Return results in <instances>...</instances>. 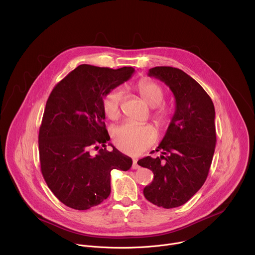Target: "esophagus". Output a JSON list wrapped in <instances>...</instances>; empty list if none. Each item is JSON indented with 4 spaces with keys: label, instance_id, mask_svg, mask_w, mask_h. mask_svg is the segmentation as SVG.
<instances>
[{
    "label": "esophagus",
    "instance_id": "esophagus-1",
    "mask_svg": "<svg viewBox=\"0 0 255 255\" xmlns=\"http://www.w3.org/2000/svg\"><path fill=\"white\" fill-rule=\"evenodd\" d=\"M139 168V165L137 164V160L136 159H133V164H132V169H134V170H136V169H138Z\"/></svg>",
    "mask_w": 255,
    "mask_h": 255
}]
</instances>
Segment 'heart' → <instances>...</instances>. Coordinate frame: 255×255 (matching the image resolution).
Here are the masks:
<instances>
[{
	"mask_svg": "<svg viewBox=\"0 0 255 255\" xmlns=\"http://www.w3.org/2000/svg\"><path fill=\"white\" fill-rule=\"evenodd\" d=\"M142 99L153 108L152 120L160 127L165 128L172 122L174 112L171 107L160 105L165 92L163 87L150 79H142L137 85ZM123 90L119 87L111 89L103 99V110L111 120H116L120 116ZM115 145L122 152L129 155H138L150 147L156 140V132L150 125H135L124 123L113 131Z\"/></svg>",
	"mask_w": 255,
	"mask_h": 255,
	"instance_id": "obj_1",
	"label": "heart"
}]
</instances>
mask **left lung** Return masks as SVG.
<instances>
[{
	"instance_id": "left-lung-1",
	"label": "left lung",
	"mask_w": 255,
	"mask_h": 255,
	"mask_svg": "<svg viewBox=\"0 0 255 255\" xmlns=\"http://www.w3.org/2000/svg\"><path fill=\"white\" fill-rule=\"evenodd\" d=\"M148 76L170 87L176 110L165 137L155 149L163 155L137 161L154 175L143 194L159 207H178L186 203L207 178L217 142L215 107L201 85L178 68L154 67L149 69Z\"/></svg>"
}]
</instances>
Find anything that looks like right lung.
Wrapping results in <instances>:
<instances>
[{
	"instance_id": "obj_1",
	"label": "right lung",
	"mask_w": 255,
	"mask_h": 255,
	"mask_svg": "<svg viewBox=\"0 0 255 255\" xmlns=\"http://www.w3.org/2000/svg\"><path fill=\"white\" fill-rule=\"evenodd\" d=\"M132 67L111 69L79 65L52 90L38 133L40 170L55 196L65 205L85 211L111 193V171H127L132 159L113 146L106 129L103 99L127 81ZM104 148L91 156V148Z\"/></svg>"
}]
</instances>
